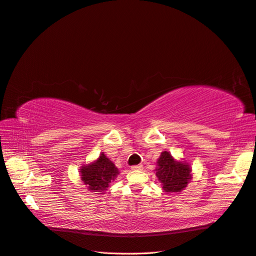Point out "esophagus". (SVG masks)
<instances>
[{
	"mask_svg": "<svg viewBox=\"0 0 256 256\" xmlns=\"http://www.w3.org/2000/svg\"><path fill=\"white\" fill-rule=\"evenodd\" d=\"M142 168V165H135V166L130 167V170H140Z\"/></svg>",
	"mask_w": 256,
	"mask_h": 256,
	"instance_id": "34e87169",
	"label": "esophagus"
}]
</instances>
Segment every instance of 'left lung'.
Returning <instances> with one entry per match:
<instances>
[{
  "label": "left lung",
  "instance_id": "1",
  "mask_svg": "<svg viewBox=\"0 0 256 256\" xmlns=\"http://www.w3.org/2000/svg\"><path fill=\"white\" fill-rule=\"evenodd\" d=\"M154 172L163 191L167 194L184 191L193 178L191 164L186 160H176L168 151L160 153Z\"/></svg>",
  "mask_w": 256,
  "mask_h": 256
}]
</instances>
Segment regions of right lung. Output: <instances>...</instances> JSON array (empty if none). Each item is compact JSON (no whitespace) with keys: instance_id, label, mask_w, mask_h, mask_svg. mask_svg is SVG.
Instances as JSON below:
<instances>
[{"instance_id":"add662e5","label":"right lung","mask_w":256,"mask_h":256,"mask_svg":"<svg viewBox=\"0 0 256 256\" xmlns=\"http://www.w3.org/2000/svg\"><path fill=\"white\" fill-rule=\"evenodd\" d=\"M119 170L110 158L102 152L100 156L89 164L80 167V179L90 192L104 194L112 181L119 174Z\"/></svg>"}]
</instances>
